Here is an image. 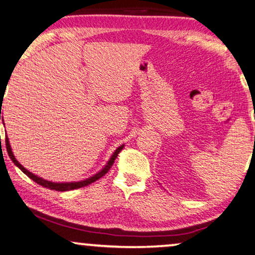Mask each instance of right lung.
Wrapping results in <instances>:
<instances>
[{"label":"right lung","mask_w":255,"mask_h":255,"mask_svg":"<svg viewBox=\"0 0 255 255\" xmlns=\"http://www.w3.org/2000/svg\"><path fill=\"white\" fill-rule=\"evenodd\" d=\"M2 102H3V99H2V97H1L0 98V103H2ZM1 109H2V108H1ZM0 120H2V121H3V118H2V115H1V111H0ZM5 147H7L8 156H9V158L11 159V162H13L14 164H15L17 168L20 169V170L24 172V174L27 175V176L30 177L31 180H33L34 182H37L38 184H40V186L46 187V188H49V189H52V191L66 192V191H72V189L81 188V187H85V186H89V184H91L92 182H95V181L99 180V178H101L102 176H104V175L107 174L108 171H109V169L111 168V165L114 164V162H115L116 157H118V154L120 153V152H121L122 148L125 147V145L119 146V147L116 148L115 152H114V153L111 154L110 159L108 160V163L104 165V168L102 169V170H99L97 174L92 175V176L89 177V178H85V180H81V181H77V182H51V181L44 180V178L37 176V175H34V174H32V172L28 171L27 169H25L24 166H22L19 162H17L15 156H14L13 151H11V147H10V144H9V139H8V136H5Z\"/></svg>","instance_id":"right-lung-1"}]
</instances>
